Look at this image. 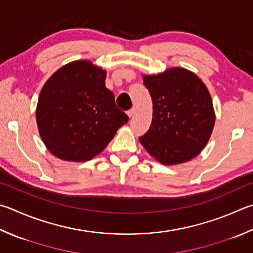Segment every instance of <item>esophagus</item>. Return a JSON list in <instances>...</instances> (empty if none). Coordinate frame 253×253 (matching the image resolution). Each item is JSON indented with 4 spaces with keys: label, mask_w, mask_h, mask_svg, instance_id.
<instances>
[{
    "label": "esophagus",
    "mask_w": 253,
    "mask_h": 253,
    "mask_svg": "<svg viewBox=\"0 0 253 253\" xmlns=\"http://www.w3.org/2000/svg\"><path fill=\"white\" fill-rule=\"evenodd\" d=\"M134 114H135V109H129V111L127 112L128 117H132V116H134Z\"/></svg>",
    "instance_id": "esophagus-1"
}]
</instances>
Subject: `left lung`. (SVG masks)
Listing matches in <instances>:
<instances>
[{
    "instance_id": "obj_1",
    "label": "left lung",
    "mask_w": 253,
    "mask_h": 253,
    "mask_svg": "<svg viewBox=\"0 0 253 253\" xmlns=\"http://www.w3.org/2000/svg\"><path fill=\"white\" fill-rule=\"evenodd\" d=\"M153 100L148 131L139 137L150 156L163 165L189 162L199 155L212 132L215 115L207 86L182 67L144 75Z\"/></svg>"
}]
</instances>
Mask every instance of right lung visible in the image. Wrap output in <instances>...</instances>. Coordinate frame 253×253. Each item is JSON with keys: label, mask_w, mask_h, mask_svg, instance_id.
<instances>
[{"label": "right lung", "mask_w": 253, "mask_h": 253, "mask_svg": "<svg viewBox=\"0 0 253 253\" xmlns=\"http://www.w3.org/2000/svg\"><path fill=\"white\" fill-rule=\"evenodd\" d=\"M105 80L106 71L81 59L62 66L44 84L36 123L44 145L55 157L75 163L90 160L128 122Z\"/></svg>", "instance_id": "add662e5"}]
</instances>
